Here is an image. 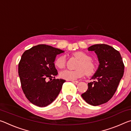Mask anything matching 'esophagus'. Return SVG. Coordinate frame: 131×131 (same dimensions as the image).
<instances>
[{
    "label": "esophagus",
    "instance_id": "obj_1",
    "mask_svg": "<svg viewBox=\"0 0 131 131\" xmlns=\"http://www.w3.org/2000/svg\"><path fill=\"white\" fill-rule=\"evenodd\" d=\"M72 82V83H73L74 84H78L79 83V81H75V80H70Z\"/></svg>",
    "mask_w": 131,
    "mask_h": 131
}]
</instances>
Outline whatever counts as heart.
<instances>
[{"instance_id": "obj_1", "label": "heart", "mask_w": 131, "mask_h": 131, "mask_svg": "<svg viewBox=\"0 0 131 131\" xmlns=\"http://www.w3.org/2000/svg\"><path fill=\"white\" fill-rule=\"evenodd\" d=\"M73 55L79 59L75 70H65L60 73V77L66 80H74L87 74L88 76L94 74L97 70L96 65L87 53L77 51L73 52ZM54 65L59 69H63L66 65V58L64 55H59L54 61Z\"/></svg>"}]
</instances>
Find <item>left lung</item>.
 <instances>
[{"mask_svg":"<svg viewBox=\"0 0 131 131\" xmlns=\"http://www.w3.org/2000/svg\"><path fill=\"white\" fill-rule=\"evenodd\" d=\"M88 50L96 53L99 65L91 78L94 81L88 83V90L81 96L95 106L107 102L113 96L123 76L124 65L120 53L112 46L95 44Z\"/></svg>","mask_w":131,"mask_h":131,"instance_id":"obj_1","label":"left lung"}]
</instances>
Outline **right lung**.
<instances>
[{"label": "right lung", "mask_w": 131, "mask_h": 131, "mask_svg": "<svg viewBox=\"0 0 131 131\" xmlns=\"http://www.w3.org/2000/svg\"><path fill=\"white\" fill-rule=\"evenodd\" d=\"M64 52L46 44H39L26 50L18 64V74L23 92L30 102L46 107L55 100L60 92L63 79H55L58 74L54 61Z\"/></svg>", "instance_id": "right-lung-1"}]
</instances>
